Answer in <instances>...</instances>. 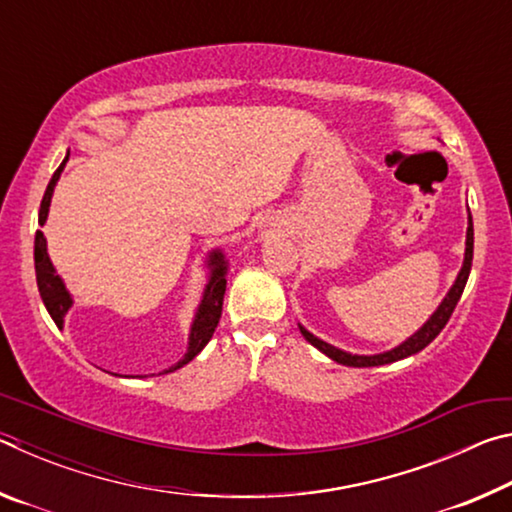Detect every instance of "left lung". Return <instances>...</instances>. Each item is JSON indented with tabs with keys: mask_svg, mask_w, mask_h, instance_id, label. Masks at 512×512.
<instances>
[{
	"mask_svg": "<svg viewBox=\"0 0 512 512\" xmlns=\"http://www.w3.org/2000/svg\"><path fill=\"white\" fill-rule=\"evenodd\" d=\"M472 255H474V225H472V214H470V225H467V244H465V262L461 273H458L456 282L452 291L447 293V298L443 300V305L436 309V314H433L427 323L422 325L420 332H415L409 341H404L402 345H397L395 350L391 352H384V354H372V357H359V354H348L339 348H334V345H327L325 341L316 339L314 334H309L305 327H300V332L305 339L316 345L320 352H325L329 359H334L336 363H343V366H354V368H370V366H384V363H393V361H400L404 357H411V354L420 352L427 348V345L436 339V336L443 332V327L447 325V320L452 318L454 309L458 305V300L463 296V289L467 284V277H470V268H472Z\"/></svg>",
	"mask_w": 512,
	"mask_h": 512,
	"instance_id": "8db88e82",
	"label": "left lung"
}]
</instances>
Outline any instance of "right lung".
Instances as JSON below:
<instances>
[{
  "mask_svg": "<svg viewBox=\"0 0 512 512\" xmlns=\"http://www.w3.org/2000/svg\"><path fill=\"white\" fill-rule=\"evenodd\" d=\"M67 158L63 160V164L54 171V176H51L49 185L45 189V196H42V203H40V216H38V223L45 225L47 221V212H49V203H51V194H54V185L60 176V171H63ZM33 257H36V280H38V289H40V296L42 302H45V307L49 311V316L54 318V323L58 327H63V316L67 314V309L72 307V298H69V293L65 291V284L60 282V277L56 275L54 266L49 262V255H47V241L45 235L38 230L36 232V250H33ZM212 280L207 284L205 289V296L201 307H198V314L196 320L192 325V334H189V350L183 359H180L176 366L169 368L171 370H178L183 368L185 363L192 361L198 352H201L207 341L212 339L216 325H219V318H221V311H223V296H225V262H223V255L221 253H214L212 259Z\"/></svg>",
  "mask_w": 512,
  "mask_h": 512,
  "instance_id": "right-lung-1",
  "label": "right lung"
}]
</instances>
